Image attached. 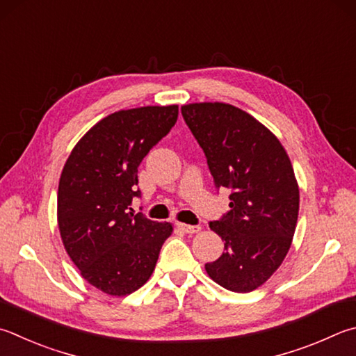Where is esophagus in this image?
Here are the masks:
<instances>
[{
    "instance_id": "1",
    "label": "esophagus",
    "mask_w": 356,
    "mask_h": 356,
    "mask_svg": "<svg viewBox=\"0 0 356 356\" xmlns=\"http://www.w3.org/2000/svg\"><path fill=\"white\" fill-rule=\"evenodd\" d=\"M177 227L184 232V234H197V232L200 230L199 225H190V224H182L179 222Z\"/></svg>"
}]
</instances>
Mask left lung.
I'll return each instance as SVG.
<instances>
[{"label": "left lung", "instance_id": "left-lung-1", "mask_svg": "<svg viewBox=\"0 0 356 356\" xmlns=\"http://www.w3.org/2000/svg\"><path fill=\"white\" fill-rule=\"evenodd\" d=\"M215 186L230 190V210L210 229L224 252L205 270L218 285L250 293L285 260L299 215V186L286 151L254 116L224 102L184 106Z\"/></svg>", "mask_w": 356, "mask_h": 356}]
</instances>
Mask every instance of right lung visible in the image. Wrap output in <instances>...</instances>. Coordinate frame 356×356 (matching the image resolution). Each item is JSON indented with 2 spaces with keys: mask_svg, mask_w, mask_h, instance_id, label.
<instances>
[{
  "mask_svg": "<svg viewBox=\"0 0 356 356\" xmlns=\"http://www.w3.org/2000/svg\"><path fill=\"white\" fill-rule=\"evenodd\" d=\"M177 106H147L106 116L79 140L63 166L57 222L81 275L108 296H127L149 280L171 235L170 222L134 213L138 166L171 131Z\"/></svg>",
  "mask_w": 356,
  "mask_h": 356,
  "instance_id": "obj_1",
  "label": "right lung"
}]
</instances>
